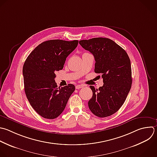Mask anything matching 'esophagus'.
I'll return each mask as SVG.
<instances>
[{"mask_svg":"<svg viewBox=\"0 0 157 157\" xmlns=\"http://www.w3.org/2000/svg\"><path fill=\"white\" fill-rule=\"evenodd\" d=\"M84 86L83 85H77L75 86V88L76 89H80V88H83Z\"/></svg>","mask_w":157,"mask_h":157,"instance_id":"34e87169","label":"esophagus"}]
</instances>
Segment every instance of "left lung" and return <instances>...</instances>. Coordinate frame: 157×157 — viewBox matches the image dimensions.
<instances>
[{
    "instance_id": "obj_1",
    "label": "left lung",
    "mask_w": 157,
    "mask_h": 157,
    "mask_svg": "<svg viewBox=\"0 0 157 157\" xmlns=\"http://www.w3.org/2000/svg\"><path fill=\"white\" fill-rule=\"evenodd\" d=\"M95 59L94 72L102 74L104 85L90 86L93 96L88 107L96 116L103 118L117 112L124 102L132 84L129 58L120 46L108 38L97 37L79 41Z\"/></svg>"
}]
</instances>
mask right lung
<instances>
[{
	"label": "right lung",
	"mask_w": 157,
	"mask_h": 157,
	"mask_svg": "<svg viewBox=\"0 0 157 157\" xmlns=\"http://www.w3.org/2000/svg\"><path fill=\"white\" fill-rule=\"evenodd\" d=\"M78 43L59 39L44 42L25 62L23 74L26 97L36 112L45 118L58 117L75 91L72 84L58 87L55 78V72L63 69L66 58Z\"/></svg>",
	"instance_id": "obj_1"
}]
</instances>
